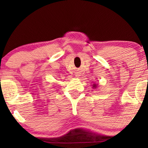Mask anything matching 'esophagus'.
I'll return each mask as SVG.
<instances>
[{"label": "esophagus", "mask_w": 148, "mask_h": 148, "mask_svg": "<svg viewBox=\"0 0 148 148\" xmlns=\"http://www.w3.org/2000/svg\"><path fill=\"white\" fill-rule=\"evenodd\" d=\"M76 76H77V77H79V74H77V75H76Z\"/></svg>", "instance_id": "1"}]
</instances>
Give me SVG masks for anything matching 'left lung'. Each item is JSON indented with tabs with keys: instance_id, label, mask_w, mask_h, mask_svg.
<instances>
[{
	"instance_id": "obj_1",
	"label": "left lung",
	"mask_w": 148,
	"mask_h": 148,
	"mask_svg": "<svg viewBox=\"0 0 148 148\" xmlns=\"http://www.w3.org/2000/svg\"><path fill=\"white\" fill-rule=\"evenodd\" d=\"M92 88H93V89H96L97 87V86H98V84H97L96 83H94L92 85Z\"/></svg>"
}]
</instances>
